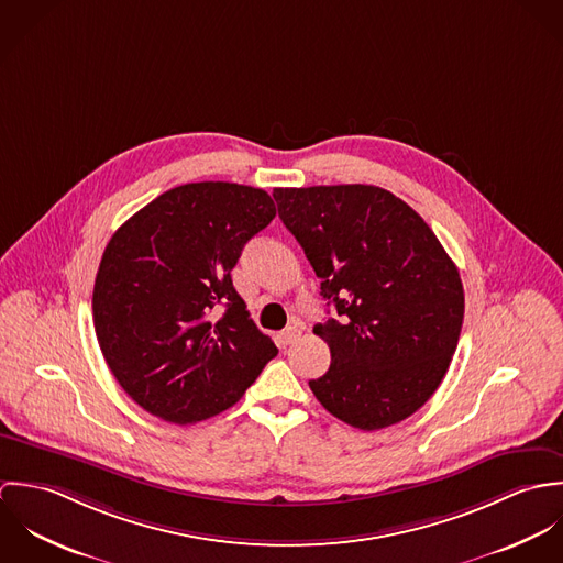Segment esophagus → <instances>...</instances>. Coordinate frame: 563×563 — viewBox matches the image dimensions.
Masks as SVG:
<instances>
[{"mask_svg":"<svg viewBox=\"0 0 563 563\" xmlns=\"http://www.w3.org/2000/svg\"><path fill=\"white\" fill-rule=\"evenodd\" d=\"M299 335H301V329H297V327H288V329H284V331H282L279 340H282V344H284V346H288V344L297 342V340H299Z\"/></svg>","mask_w":563,"mask_h":563,"instance_id":"esophagus-1","label":"esophagus"}]
</instances>
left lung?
<instances>
[{
	"label": "left lung",
	"instance_id": "8db88e82",
	"mask_svg": "<svg viewBox=\"0 0 563 563\" xmlns=\"http://www.w3.org/2000/svg\"><path fill=\"white\" fill-rule=\"evenodd\" d=\"M273 197L338 317L314 327L331 351L329 371L310 382L314 397L364 431L401 422L431 399L457 349V266L422 217L379 186L275 188Z\"/></svg>",
	"mask_w": 563,
	"mask_h": 563
}]
</instances>
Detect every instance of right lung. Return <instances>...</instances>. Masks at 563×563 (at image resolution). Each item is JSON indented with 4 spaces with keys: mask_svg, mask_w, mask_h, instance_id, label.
I'll return each instance as SVG.
<instances>
[{
    "mask_svg": "<svg viewBox=\"0 0 563 563\" xmlns=\"http://www.w3.org/2000/svg\"><path fill=\"white\" fill-rule=\"evenodd\" d=\"M273 219L262 188L197 181L162 192L106 244L92 290L97 342L150 413L175 424L217 416L277 355L230 275Z\"/></svg>",
    "mask_w": 563,
    "mask_h": 563,
    "instance_id": "1",
    "label": "right lung"
}]
</instances>
